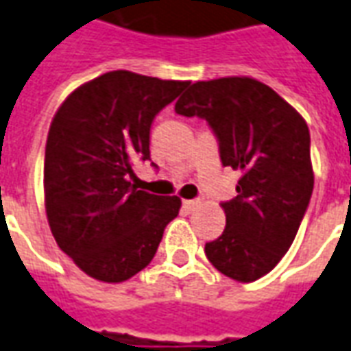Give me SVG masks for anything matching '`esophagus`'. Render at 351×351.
<instances>
[{
	"instance_id": "34e87169",
	"label": "esophagus",
	"mask_w": 351,
	"mask_h": 351,
	"mask_svg": "<svg viewBox=\"0 0 351 351\" xmlns=\"http://www.w3.org/2000/svg\"><path fill=\"white\" fill-rule=\"evenodd\" d=\"M202 199H184L182 202V206H184V209H188V211H195V209H199L202 207Z\"/></svg>"
}]
</instances>
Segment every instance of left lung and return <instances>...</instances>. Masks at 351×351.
I'll use <instances>...</instances> for the list:
<instances>
[{"label":"left lung","instance_id":"obj_1","mask_svg":"<svg viewBox=\"0 0 351 351\" xmlns=\"http://www.w3.org/2000/svg\"><path fill=\"white\" fill-rule=\"evenodd\" d=\"M175 111L206 119L223 165L242 171L238 195L221 204L225 230L207 242L206 256L228 278L254 282L288 252L311 199L315 176L306 121L273 88L250 76L194 82Z\"/></svg>","mask_w":351,"mask_h":351}]
</instances>
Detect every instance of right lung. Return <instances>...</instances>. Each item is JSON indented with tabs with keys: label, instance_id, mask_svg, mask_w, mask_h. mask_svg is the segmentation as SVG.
<instances>
[{
	"label": "right lung",
	"instance_id": "right-lung-1",
	"mask_svg": "<svg viewBox=\"0 0 351 351\" xmlns=\"http://www.w3.org/2000/svg\"><path fill=\"white\" fill-rule=\"evenodd\" d=\"M111 71L78 86L57 109L45 144V215L57 245L101 282H125L149 265L180 197L136 190V159H149L156 115L184 90Z\"/></svg>",
	"mask_w": 351,
	"mask_h": 351
}]
</instances>
